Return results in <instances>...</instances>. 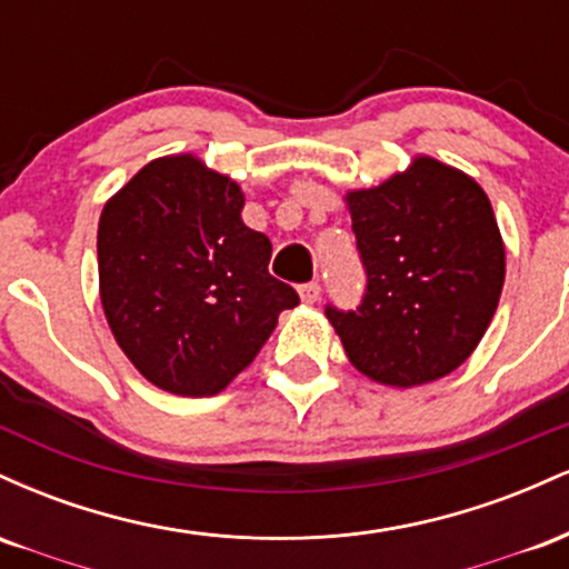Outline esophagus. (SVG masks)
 <instances>
[{
    "instance_id": "34e87169",
    "label": "esophagus",
    "mask_w": 569,
    "mask_h": 569,
    "mask_svg": "<svg viewBox=\"0 0 569 569\" xmlns=\"http://www.w3.org/2000/svg\"><path fill=\"white\" fill-rule=\"evenodd\" d=\"M299 297H302V302H307V305H316L318 299H321V283H318V280L302 283L299 286Z\"/></svg>"
}]
</instances>
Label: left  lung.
<instances>
[{
  "label": "left lung",
  "instance_id": "1",
  "mask_svg": "<svg viewBox=\"0 0 569 569\" xmlns=\"http://www.w3.org/2000/svg\"><path fill=\"white\" fill-rule=\"evenodd\" d=\"M367 293L326 305L350 363L369 380L415 388L447 377L485 337L506 280L492 206L471 176L433 158L380 187L348 192Z\"/></svg>",
  "mask_w": 569,
  "mask_h": 569
}]
</instances>
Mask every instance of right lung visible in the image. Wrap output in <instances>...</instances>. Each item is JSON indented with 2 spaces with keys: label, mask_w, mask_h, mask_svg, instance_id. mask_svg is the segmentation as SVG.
<instances>
[{
  "label": "right lung",
  "mask_w": 569,
  "mask_h": 569,
  "mask_svg": "<svg viewBox=\"0 0 569 569\" xmlns=\"http://www.w3.org/2000/svg\"><path fill=\"white\" fill-rule=\"evenodd\" d=\"M243 192L192 154L147 162L98 221L109 329L149 382L217 396L299 305L272 278L270 238L240 219Z\"/></svg>",
  "instance_id": "obj_1"
}]
</instances>
